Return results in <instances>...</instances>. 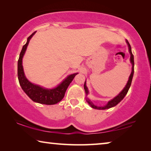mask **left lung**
<instances>
[{
  "label": "left lung",
  "instance_id": "1",
  "mask_svg": "<svg viewBox=\"0 0 151 151\" xmlns=\"http://www.w3.org/2000/svg\"><path fill=\"white\" fill-rule=\"evenodd\" d=\"M126 42L128 45V47H129V52L130 54H131V63L132 64V72L131 75L129 76V81H128L127 83L126 86H125V87L123 88V90H122L121 93H120L118 95L114 97L113 99H112L111 101H110L108 102V103H107L105 106H96L94 105V104L92 103V101L91 100H89L88 98H86V102L88 103L89 105H90L92 108L93 109H99V110H104V109H108L111 108V107H113L114 106H116V104H118L120 102H121L122 99H124V97L125 96V95L127 94L128 91H129V89L130 88V86L131 85V83H132V77H133V75H134V56L132 55V51H131V45H130L129 42H128V40H127ZM84 88H85V93H86V95H87L88 94V88L87 86H86V81L85 83V85H84Z\"/></svg>",
  "mask_w": 151,
  "mask_h": 151
}]
</instances>
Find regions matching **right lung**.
<instances>
[{
  "mask_svg": "<svg viewBox=\"0 0 151 151\" xmlns=\"http://www.w3.org/2000/svg\"><path fill=\"white\" fill-rule=\"evenodd\" d=\"M34 32L28 37L27 42L22 47L21 52L20 53L19 58L18 60V78L19 84L22 90L34 102L44 104H55L60 102L65 96V92L69 86L71 82L78 73L68 75L60 85L54 88H45L42 86L35 85L28 80L24 75L23 66H22V58L27 50V46L32 36L35 34Z\"/></svg>",
  "mask_w": 151,
  "mask_h": 151,
  "instance_id": "1",
  "label": "right lung"
}]
</instances>
